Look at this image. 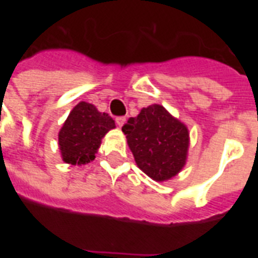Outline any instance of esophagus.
Listing matches in <instances>:
<instances>
[{"instance_id": "34e87169", "label": "esophagus", "mask_w": 258, "mask_h": 258, "mask_svg": "<svg viewBox=\"0 0 258 258\" xmlns=\"http://www.w3.org/2000/svg\"><path fill=\"white\" fill-rule=\"evenodd\" d=\"M125 121H126V117H125V116H117V117H116V124H117L118 126H122V125L125 124Z\"/></svg>"}]
</instances>
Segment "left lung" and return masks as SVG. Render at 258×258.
I'll return each instance as SVG.
<instances>
[{
  "mask_svg": "<svg viewBox=\"0 0 258 258\" xmlns=\"http://www.w3.org/2000/svg\"><path fill=\"white\" fill-rule=\"evenodd\" d=\"M137 165L155 181H166L183 168L188 131L159 104L141 109L122 126Z\"/></svg>",
  "mask_w": 258,
  "mask_h": 258,
  "instance_id": "1",
  "label": "left lung"
}]
</instances>
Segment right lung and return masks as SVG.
<instances>
[{
    "instance_id": "1",
    "label": "right lung",
    "mask_w": 258,
    "mask_h": 258,
    "mask_svg": "<svg viewBox=\"0 0 258 258\" xmlns=\"http://www.w3.org/2000/svg\"><path fill=\"white\" fill-rule=\"evenodd\" d=\"M115 127V121L93 104L80 102L59 132V147L68 164H86L94 160L95 152L104 134Z\"/></svg>"
}]
</instances>
